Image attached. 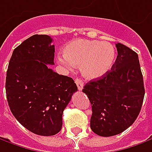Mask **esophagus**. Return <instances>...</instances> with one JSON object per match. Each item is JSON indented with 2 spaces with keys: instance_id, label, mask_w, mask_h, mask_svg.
Returning a JSON list of instances; mask_svg holds the SVG:
<instances>
[{
  "instance_id": "1",
  "label": "esophagus",
  "mask_w": 152,
  "mask_h": 152,
  "mask_svg": "<svg viewBox=\"0 0 152 152\" xmlns=\"http://www.w3.org/2000/svg\"><path fill=\"white\" fill-rule=\"evenodd\" d=\"M76 86H77V88H78V90H83V82L80 79V78H76Z\"/></svg>"
}]
</instances>
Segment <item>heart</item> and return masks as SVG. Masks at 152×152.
Wrapping results in <instances>:
<instances>
[{
    "instance_id": "heart-1",
    "label": "heart",
    "mask_w": 152,
    "mask_h": 152,
    "mask_svg": "<svg viewBox=\"0 0 152 152\" xmlns=\"http://www.w3.org/2000/svg\"><path fill=\"white\" fill-rule=\"evenodd\" d=\"M63 54L58 58V62L68 69L80 66L82 75L88 80L99 79L108 73L115 59V48L110 43L88 39L67 43Z\"/></svg>"
}]
</instances>
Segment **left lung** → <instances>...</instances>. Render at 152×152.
Here are the masks:
<instances>
[{
  "instance_id": "1",
  "label": "left lung",
  "mask_w": 152,
  "mask_h": 152,
  "mask_svg": "<svg viewBox=\"0 0 152 152\" xmlns=\"http://www.w3.org/2000/svg\"><path fill=\"white\" fill-rule=\"evenodd\" d=\"M115 47L117 57L111 69L83 89L92 105L90 128L103 137L129 128L140 114L145 96L138 54L122 43Z\"/></svg>"
}]
</instances>
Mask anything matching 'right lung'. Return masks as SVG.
<instances>
[{"label": "right lung", "mask_w": 152, "mask_h": 152, "mask_svg": "<svg viewBox=\"0 0 152 152\" xmlns=\"http://www.w3.org/2000/svg\"><path fill=\"white\" fill-rule=\"evenodd\" d=\"M47 35H34L14 49L6 77V94L12 115L25 129L52 136L62 129L64 110L77 91L74 80L58 75L54 45Z\"/></svg>", "instance_id": "1"}]
</instances>
